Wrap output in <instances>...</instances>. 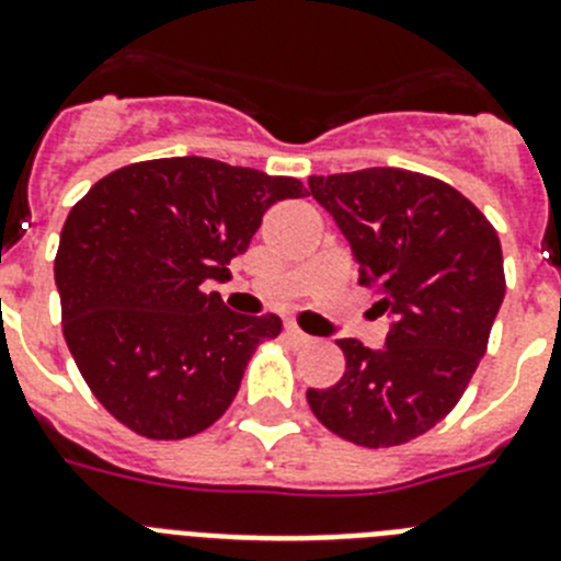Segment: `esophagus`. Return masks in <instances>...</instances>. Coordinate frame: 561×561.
<instances>
[{
  "instance_id": "1",
  "label": "esophagus",
  "mask_w": 561,
  "mask_h": 561,
  "mask_svg": "<svg viewBox=\"0 0 561 561\" xmlns=\"http://www.w3.org/2000/svg\"><path fill=\"white\" fill-rule=\"evenodd\" d=\"M286 336H289V340H295V342H311V336L306 334V331L297 329L295 323H286Z\"/></svg>"
}]
</instances>
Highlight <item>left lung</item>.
<instances>
[{"mask_svg": "<svg viewBox=\"0 0 561 561\" xmlns=\"http://www.w3.org/2000/svg\"><path fill=\"white\" fill-rule=\"evenodd\" d=\"M309 191L393 323L379 351L336 340L345 374L306 399L323 427L356 447H399L458 404L483 359L505 295L497 230L453 185L404 168L309 176Z\"/></svg>", "mask_w": 561, "mask_h": 561, "instance_id": "left-lung-1", "label": "left lung"}]
</instances>
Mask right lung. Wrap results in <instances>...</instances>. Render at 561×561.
I'll return each mask as SVG.
<instances>
[{
	"label": "right lung",
	"mask_w": 561,
	"mask_h": 561,
	"mask_svg": "<svg viewBox=\"0 0 561 561\" xmlns=\"http://www.w3.org/2000/svg\"><path fill=\"white\" fill-rule=\"evenodd\" d=\"M300 196L295 176L168 157L117 168L69 210L56 255L64 340L121 424L180 440L225 415L280 317L236 314L205 284L230 275L275 202Z\"/></svg>",
	"instance_id": "add662e5"
}]
</instances>
